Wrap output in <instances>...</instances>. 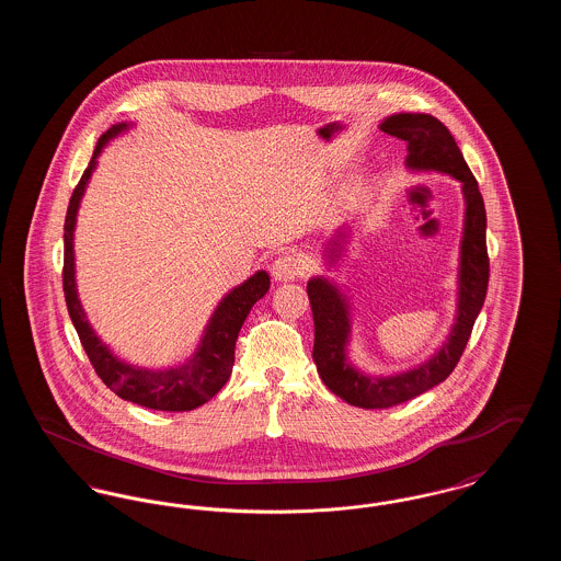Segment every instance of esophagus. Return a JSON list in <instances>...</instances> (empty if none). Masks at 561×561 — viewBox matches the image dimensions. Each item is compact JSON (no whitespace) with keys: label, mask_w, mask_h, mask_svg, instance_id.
<instances>
[{"label":"esophagus","mask_w":561,"mask_h":561,"mask_svg":"<svg viewBox=\"0 0 561 561\" xmlns=\"http://www.w3.org/2000/svg\"><path fill=\"white\" fill-rule=\"evenodd\" d=\"M271 273H273V277L277 282H293L294 277H298L302 273V265H300V261L294 254L286 252V254H279L273 261Z\"/></svg>","instance_id":"34e87169"}]
</instances>
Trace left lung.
I'll return each instance as SVG.
<instances>
[{
	"mask_svg": "<svg viewBox=\"0 0 561 561\" xmlns=\"http://www.w3.org/2000/svg\"><path fill=\"white\" fill-rule=\"evenodd\" d=\"M378 128L405 140V168L410 172H439L460 183L465 218L458 248L454 323L442 345H437L433 355L416 366L391 374L359 368L351 357L353 302L347 288L330 275H313L307 282L316 323L313 362L318 366V374L334 396L366 410L391 408L412 400L450 376L480 316L490 275L483 199L478 181L471 174L453 134L439 119L427 113H393L385 117ZM351 238L353 227L348 222L334 231L321 250L323 267L332 271L343 263Z\"/></svg>",
	"mask_w": 561,
	"mask_h": 561,
	"instance_id": "obj_1",
	"label": "left lung"
}]
</instances>
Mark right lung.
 <instances>
[{
  "instance_id": "right-lung-1",
  "label": "right lung",
  "mask_w": 561,
  "mask_h": 561,
  "mask_svg": "<svg viewBox=\"0 0 561 561\" xmlns=\"http://www.w3.org/2000/svg\"><path fill=\"white\" fill-rule=\"evenodd\" d=\"M134 122H122L111 126L99 138V145L92 153L80 185L73 191L67 218H65V267H62V288L71 321L80 334L81 345L85 348L96 374L103 378L108 389L122 400L138 405L161 410V412H187L213 400L222 389L233 370V353L241 325L248 318L256 300L268 293L271 277L267 271H256L240 286L225 294L214 307L213 316L206 323L199 343L185 362L168 368H145L136 366L108 347L96 334L81 307L78 282H76V225L80 214L81 199L90 179L99 165V158L108 142L133 128Z\"/></svg>"
}]
</instances>
